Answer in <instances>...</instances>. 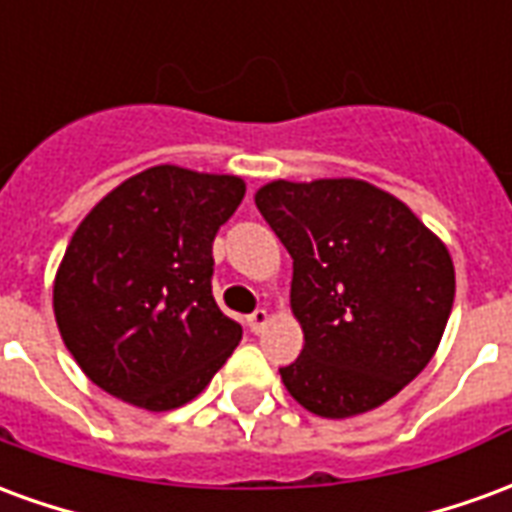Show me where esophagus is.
Returning <instances> with one entry per match:
<instances>
[{"label":"esophagus","instance_id":"34e87169","mask_svg":"<svg viewBox=\"0 0 512 512\" xmlns=\"http://www.w3.org/2000/svg\"><path fill=\"white\" fill-rule=\"evenodd\" d=\"M268 323V312L266 310H255L252 315H246V326H249V332H260L263 326Z\"/></svg>","mask_w":512,"mask_h":512}]
</instances>
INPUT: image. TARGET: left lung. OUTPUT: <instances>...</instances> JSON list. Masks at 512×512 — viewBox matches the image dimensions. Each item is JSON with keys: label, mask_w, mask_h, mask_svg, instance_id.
Segmentation results:
<instances>
[{"label": "left lung", "mask_w": 512, "mask_h": 512, "mask_svg": "<svg viewBox=\"0 0 512 512\" xmlns=\"http://www.w3.org/2000/svg\"><path fill=\"white\" fill-rule=\"evenodd\" d=\"M257 211L293 257L290 307L304 329L288 392L318 417L381 406L425 370L455 299L447 246L365 180H274Z\"/></svg>", "instance_id": "left-lung-1"}]
</instances>
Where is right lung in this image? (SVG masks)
<instances>
[{
	"label": "right lung",
	"instance_id": "right-lung-1",
	"mask_svg": "<svg viewBox=\"0 0 512 512\" xmlns=\"http://www.w3.org/2000/svg\"><path fill=\"white\" fill-rule=\"evenodd\" d=\"M244 180L150 167L87 213L54 282L68 351L109 395L150 411L197 397L241 340L213 299V238Z\"/></svg>",
	"mask_w": 512,
	"mask_h": 512
}]
</instances>
